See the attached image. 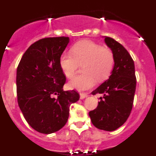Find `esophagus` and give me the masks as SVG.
Returning <instances> with one entry per match:
<instances>
[{
    "mask_svg": "<svg viewBox=\"0 0 156 156\" xmlns=\"http://www.w3.org/2000/svg\"><path fill=\"white\" fill-rule=\"evenodd\" d=\"M88 95L87 94H84V93H80V99H84L86 98L87 97Z\"/></svg>",
    "mask_w": 156,
    "mask_h": 156,
    "instance_id": "34e87169",
    "label": "esophagus"
}]
</instances>
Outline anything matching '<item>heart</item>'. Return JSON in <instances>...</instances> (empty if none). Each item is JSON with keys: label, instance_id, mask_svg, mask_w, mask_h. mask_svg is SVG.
I'll return each mask as SVG.
<instances>
[{"label": "heart", "instance_id": "heart-1", "mask_svg": "<svg viewBox=\"0 0 156 156\" xmlns=\"http://www.w3.org/2000/svg\"><path fill=\"white\" fill-rule=\"evenodd\" d=\"M83 74L74 77L69 87L78 90H89L98 81L108 79L115 65V57L111 49L102 48L90 41L76 43L72 48V54L63 53L59 58V66L67 78L75 75L80 66Z\"/></svg>", "mask_w": 156, "mask_h": 156}]
</instances>
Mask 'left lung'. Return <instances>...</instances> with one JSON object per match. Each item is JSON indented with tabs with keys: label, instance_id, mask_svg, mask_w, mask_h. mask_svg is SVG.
<instances>
[{
	"label": "left lung",
	"instance_id": "8db88e82",
	"mask_svg": "<svg viewBox=\"0 0 156 156\" xmlns=\"http://www.w3.org/2000/svg\"><path fill=\"white\" fill-rule=\"evenodd\" d=\"M105 42L113 52L115 65L107 80L92 94H101L98 105L89 112L95 127L113 131L120 127L132 110L136 90L134 62L125 48L114 39L105 37Z\"/></svg>",
	"mask_w": 156,
	"mask_h": 156
}]
</instances>
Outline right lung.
Returning a JSON list of instances; mask_svg holds the SVG:
<instances>
[{
	"label": "right lung",
	"mask_w": 156,
	"mask_h": 156,
	"mask_svg": "<svg viewBox=\"0 0 156 156\" xmlns=\"http://www.w3.org/2000/svg\"><path fill=\"white\" fill-rule=\"evenodd\" d=\"M69 42V37H65L40 40L30 45L18 66V104L27 122L40 133L48 134L62 129L71 104L80 99L74 90H63L66 76L59 58Z\"/></svg>",
	"instance_id": "add662e5"
}]
</instances>
